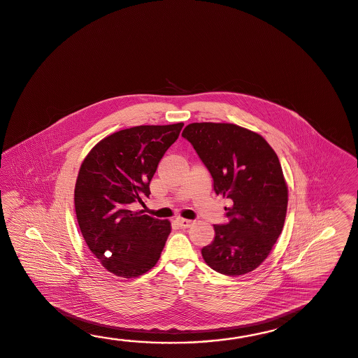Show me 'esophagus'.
<instances>
[{
	"mask_svg": "<svg viewBox=\"0 0 358 358\" xmlns=\"http://www.w3.org/2000/svg\"><path fill=\"white\" fill-rule=\"evenodd\" d=\"M176 223H177V226L180 229H187V227H190L191 224H192V221L185 220V218H177Z\"/></svg>",
	"mask_w": 358,
	"mask_h": 358,
	"instance_id": "34e87169",
	"label": "esophagus"
}]
</instances>
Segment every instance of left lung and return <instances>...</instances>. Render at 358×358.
<instances>
[{
	"label": "left lung",
	"instance_id": "1",
	"mask_svg": "<svg viewBox=\"0 0 358 358\" xmlns=\"http://www.w3.org/2000/svg\"><path fill=\"white\" fill-rule=\"evenodd\" d=\"M190 141L213 178L217 195L230 199L229 223L215 224L212 244L201 249L212 270L240 276L259 267L285 222L287 185L278 155L262 136L231 123H191Z\"/></svg>",
	"mask_w": 358,
	"mask_h": 358
}]
</instances>
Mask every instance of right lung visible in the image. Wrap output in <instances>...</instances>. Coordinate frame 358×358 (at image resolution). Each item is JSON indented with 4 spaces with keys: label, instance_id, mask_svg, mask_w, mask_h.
Returning a JSON list of instances; mask_svg holds the SVG:
<instances>
[{
    "label": "right lung",
    "instance_id": "1",
    "mask_svg": "<svg viewBox=\"0 0 358 358\" xmlns=\"http://www.w3.org/2000/svg\"><path fill=\"white\" fill-rule=\"evenodd\" d=\"M183 123L136 126L106 136L80 164L74 207L82 236L113 275L138 278L159 261L171 234L168 220L131 210L150 195V181Z\"/></svg>",
    "mask_w": 358,
    "mask_h": 358
}]
</instances>
